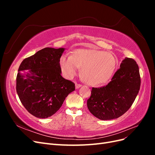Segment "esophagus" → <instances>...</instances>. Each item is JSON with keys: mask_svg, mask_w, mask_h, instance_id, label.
I'll return each mask as SVG.
<instances>
[{"mask_svg": "<svg viewBox=\"0 0 155 155\" xmlns=\"http://www.w3.org/2000/svg\"><path fill=\"white\" fill-rule=\"evenodd\" d=\"M81 87V84H78V83H76V88H79V87Z\"/></svg>", "mask_w": 155, "mask_h": 155, "instance_id": "esophagus-1", "label": "esophagus"}]
</instances>
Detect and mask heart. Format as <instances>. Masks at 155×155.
Masks as SVG:
<instances>
[{"label": "heart", "mask_w": 155, "mask_h": 155, "mask_svg": "<svg viewBox=\"0 0 155 155\" xmlns=\"http://www.w3.org/2000/svg\"><path fill=\"white\" fill-rule=\"evenodd\" d=\"M60 65L65 76L72 78L81 68V76L85 83L97 86L105 83L113 75L117 60L109 52L96 49H78L71 56L63 55Z\"/></svg>", "instance_id": "1"}]
</instances>
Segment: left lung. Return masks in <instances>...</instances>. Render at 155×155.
Segmentation results:
<instances>
[{
	"instance_id": "1",
	"label": "left lung",
	"mask_w": 155,
	"mask_h": 155,
	"mask_svg": "<svg viewBox=\"0 0 155 155\" xmlns=\"http://www.w3.org/2000/svg\"><path fill=\"white\" fill-rule=\"evenodd\" d=\"M106 86L92 88L87 107L98 119L118 118L127 111L137 96L141 80L139 68L132 58H125Z\"/></svg>"
}]
</instances>
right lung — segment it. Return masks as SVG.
<instances>
[{"label":"right lung","instance_id":"1","mask_svg":"<svg viewBox=\"0 0 155 155\" xmlns=\"http://www.w3.org/2000/svg\"><path fill=\"white\" fill-rule=\"evenodd\" d=\"M64 48H45L22 61L18 70L16 91L22 104L39 118L52 116L75 84L63 78L60 58Z\"/></svg>","mask_w":155,"mask_h":155}]
</instances>
